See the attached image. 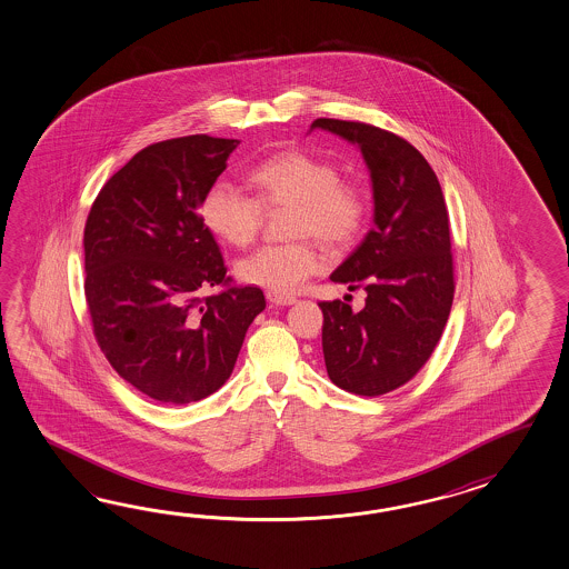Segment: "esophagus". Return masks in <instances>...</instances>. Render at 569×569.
<instances>
[{
	"label": "esophagus",
	"mask_w": 569,
	"mask_h": 569,
	"mask_svg": "<svg viewBox=\"0 0 569 569\" xmlns=\"http://www.w3.org/2000/svg\"><path fill=\"white\" fill-rule=\"evenodd\" d=\"M267 300L273 303V306H291V303H296V298H291V296H281V293H273V291H267Z\"/></svg>",
	"instance_id": "esophagus-1"
}]
</instances>
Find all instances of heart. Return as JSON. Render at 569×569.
<instances>
[{
    "mask_svg": "<svg viewBox=\"0 0 569 569\" xmlns=\"http://www.w3.org/2000/svg\"><path fill=\"white\" fill-rule=\"evenodd\" d=\"M244 193L228 179H216L203 193L200 214L218 239L234 247L251 244L261 232L266 212L291 208L290 237L302 239L266 244L239 263L242 281L290 296L325 266V254L310 237L342 247L361 232L367 218L366 191L341 179L337 164L306 151H281L254 164Z\"/></svg>",
    "mask_w": 569,
    "mask_h": 569,
    "instance_id": "b5f03b06",
    "label": "heart"
}]
</instances>
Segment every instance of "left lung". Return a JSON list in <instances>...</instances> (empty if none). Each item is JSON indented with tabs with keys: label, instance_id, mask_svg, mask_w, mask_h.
<instances>
[{
	"label": "left lung",
	"instance_id": "obj_1",
	"mask_svg": "<svg viewBox=\"0 0 569 569\" xmlns=\"http://www.w3.org/2000/svg\"><path fill=\"white\" fill-rule=\"evenodd\" d=\"M359 144L373 183V228L330 276L363 288L366 308L320 302L322 351L335 386L381 396L405 386L429 361L453 303L449 214L439 179L408 140L363 122L318 118Z\"/></svg>",
	"mask_w": 569,
	"mask_h": 569
}]
</instances>
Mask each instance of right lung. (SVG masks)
<instances>
[{"mask_svg": "<svg viewBox=\"0 0 569 569\" xmlns=\"http://www.w3.org/2000/svg\"><path fill=\"white\" fill-rule=\"evenodd\" d=\"M237 139L191 134L137 152L106 181L83 230L86 303L101 353L139 392L190 405L230 378L259 288L218 297L227 266L198 206Z\"/></svg>", "mask_w": 569, "mask_h": 569, "instance_id": "1", "label": "right lung"}]
</instances>
